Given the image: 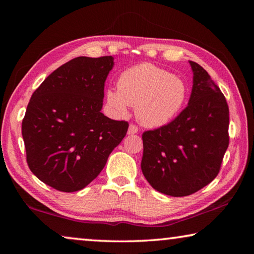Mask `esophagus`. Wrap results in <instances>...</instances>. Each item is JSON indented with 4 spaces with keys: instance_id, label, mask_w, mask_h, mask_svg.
Here are the masks:
<instances>
[{
    "instance_id": "obj_1",
    "label": "esophagus",
    "mask_w": 254,
    "mask_h": 254,
    "mask_svg": "<svg viewBox=\"0 0 254 254\" xmlns=\"http://www.w3.org/2000/svg\"><path fill=\"white\" fill-rule=\"evenodd\" d=\"M139 131V128L135 126V124H130V127H128V130H127V134H135Z\"/></svg>"
}]
</instances>
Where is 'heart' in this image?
I'll return each mask as SVG.
<instances>
[{"instance_id":"b5f03b06","label":"heart","mask_w":254,"mask_h":254,"mask_svg":"<svg viewBox=\"0 0 254 254\" xmlns=\"http://www.w3.org/2000/svg\"><path fill=\"white\" fill-rule=\"evenodd\" d=\"M187 94L182 78L152 64H141L120 75L118 89L110 88L106 101L118 115H126L128 106H135L137 120L143 126L156 127L177 117Z\"/></svg>"}]
</instances>
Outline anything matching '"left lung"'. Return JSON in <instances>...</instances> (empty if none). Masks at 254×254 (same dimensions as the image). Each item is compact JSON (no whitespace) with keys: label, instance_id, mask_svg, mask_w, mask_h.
Listing matches in <instances>:
<instances>
[{"label":"left lung","instance_id":"left-lung-1","mask_svg":"<svg viewBox=\"0 0 254 254\" xmlns=\"http://www.w3.org/2000/svg\"><path fill=\"white\" fill-rule=\"evenodd\" d=\"M194 84L186 109L166 126L142 133L141 169L162 194H194L220 173L229 147V105L208 72L195 62Z\"/></svg>","mask_w":254,"mask_h":254}]
</instances>
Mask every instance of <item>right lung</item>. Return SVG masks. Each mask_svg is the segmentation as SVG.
<instances>
[{"label":"right lung","mask_w":254,"mask_h":254,"mask_svg":"<svg viewBox=\"0 0 254 254\" xmlns=\"http://www.w3.org/2000/svg\"><path fill=\"white\" fill-rule=\"evenodd\" d=\"M112 67V56L74 58L51 72L30 98L22 120L28 166L59 191L87 186L127 134V121L101 112Z\"/></svg>","instance_id":"1"}]
</instances>
